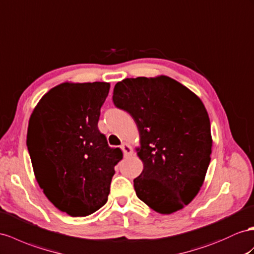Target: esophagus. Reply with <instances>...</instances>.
I'll return each instance as SVG.
<instances>
[{"label":"esophagus","instance_id":"esophagus-1","mask_svg":"<svg viewBox=\"0 0 254 254\" xmlns=\"http://www.w3.org/2000/svg\"><path fill=\"white\" fill-rule=\"evenodd\" d=\"M121 149H122L123 155H125L126 158L131 157V155L133 154V149H132V147L129 146L128 144H127V142H123V144L121 145Z\"/></svg>","mask_w":254,"mask_h":254}]
</instances>
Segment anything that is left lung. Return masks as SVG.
Segmentation results:
<instances>
[{
    "label": "left lung",
    "mask_w": 254,
    "mask_h": 254,
    "mask_svg": "<svg viewBox=\"0 0 254 254\" xmlns=\"http://www.w3.org/2000/svg\"><path fill=\"white\" fill-rule=\"evenodd\" d=\"M113 101L139 132L136 151L144 170L134 179L137 197L162 214L183 209L200 190L210 163V120L203 102L163 75L117 82Z\"/></svg>",
    "instance_id": "1"
}]
</instances>
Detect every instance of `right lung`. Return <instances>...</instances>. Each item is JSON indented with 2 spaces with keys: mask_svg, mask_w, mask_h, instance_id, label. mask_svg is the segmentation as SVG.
<instances>
[{
  "mask_svg": "<svg viewBox=\"0 0 254 254\" xmlns=\"http://www.w3.org/2000/svg\"><path fill=\"white\" fill-rule=\"evenodd\" d=\"M108 82H63L37 103L27 146L35 178L58 209L86 217L106 204L119 148L97 127Z\"/></svg>",
  "mask_w": 254,
  "mask_h": 254,
  "instance_id": "add662e5",
  "label": "right lung"
}]
</instances>
